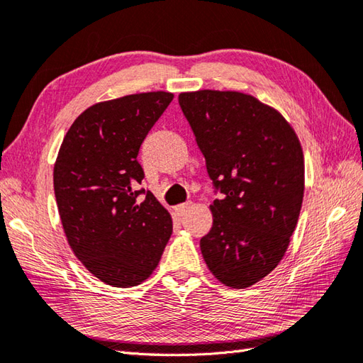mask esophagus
Returning <instances> with one entry per match:
<instances>
[{
  "label": "esophagus",
  "mask_w": 363,
  "mask_h": 363,
  "mask_svg": "<svg viewBox=\"0 0 363 363\" xmlns=\"http://www.w3.org/2000/svg\"><path fill=\"white\" fill-rule=\"evenodd\" d=\"M189 206H191V203L189 202H184V203H180V205H177L174 209H175V213L179 214V216H183L184 213L188 211L189 209Z\"/></svg>",
  "instance_id": "1"
}]
</instances>
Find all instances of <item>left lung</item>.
Instances as JSON below:
<instances>
[{"label":"left lung","instance_id":"obj_1","mask_svg":"<svg viewBox=\"0 0 363 363\" xmlns=\"http://www.w3.org/2000/svg\"><path fill=\"white\" fill-rule=\"evenodd\" d=\"M216 191L213 227L200 250L222 284L245 289L283 259L304 194V157L291 124L275 108L239 91L182 93Z\"/></svg>","mask_w":363,"mask_h":363}]
</instances>
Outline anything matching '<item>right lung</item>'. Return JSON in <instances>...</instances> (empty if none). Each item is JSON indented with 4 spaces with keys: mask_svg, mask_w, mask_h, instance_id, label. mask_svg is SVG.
Listing matches in <instances>:
<instances>
[{
    "mask_svg": "<svg viewBox=\"0 0 363 363\" xmlns=\"http://www.w3.org/2000/svg\"><path fill=\"white\" fill-rule=\"evenodd\" d=\"M172 93L150 91L94 104L72 123L54 164V192L68 244L86 270L133 287L158 265L172 219L138 188V152Z\"/></svg>",
    "mask_w": 363,
    "mask_h": 363,
    "instance_id": "obj_1",
    "label": "right lung"
}]
</instances>
